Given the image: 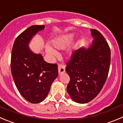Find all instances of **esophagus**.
Instances as JSON below:
<instances>
[{"instance_id":"esophagus-1","label":"esophagus","mask_w":123,"mask_h":123,"mask_svg":"<svg viewBox=\"0 0 123 123\" xmlns=\"http://www.w3.org/2000/svg\"><path fill=\"white\" fill-rule=\"evenodd\" d=\"M58 71L59 75L65 72V66L63 65H59L58 66Z\"/></svg>"}]
</instances>
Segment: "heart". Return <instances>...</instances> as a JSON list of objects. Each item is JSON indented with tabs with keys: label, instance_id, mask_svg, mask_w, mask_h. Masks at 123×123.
I'll return each instance as SVG.
<instances>
[{
	"label": "heart",
	"instance_id": "1",
	"mask_svg": "<svg viewBox=\"0 0 123 123\" xmlns=\"http://www.w3.org/2000/svg\"><path fill=\"white\" fill-rule=\"evenodd\" d=\"M72 36H61V37H58L57 38H54L51 41L52 46L56 49H63L66 46H67L70 42L71 40L72 39ZM45 51H46V54L51 57H55L57 55V52L52 48V47L49 46H46L45 47ZM73 49L71 48H69L66 51V54L68 55H71L73 54Z\"/></svg>",
	"mask_w": 123,
	"mask_h": 123
}]
</instances>
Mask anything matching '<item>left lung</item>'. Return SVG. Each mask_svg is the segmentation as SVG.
I'll return each mask as SVG.
<instances>
[{
	"instance_id": "1",
	"label": "left lung",
	"mask_w": 123,
	"mask_h": 123,
	"mask_svg": "<svg viewBox=\"0 0 123 123\" xmlns=\"http://www.w3.org/2000/svg\"><path fill=\"white\" fill-rule=\"evenodd\" d=\"M93 40L73 53L66 65L70 77L67 91L71 99L80 104L88 103L97 95L105 85L111 63V49L103 35L91 30Z\"/></svg>"
}]
</instances>
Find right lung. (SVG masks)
I'll list each match as a JSON object with an SVG mask.
<instances>
[{
    "mask_svg": "<svg viewBox=\"0 0 123 123\" xmlns=\"http://www.w3.org/2000/svg\"><path fill=\"white\" fill-rule=\"evenodd\" d=\"M45 28L44 25H32L15 40L11 52V69L16 87L22 96L31 103L45 100L52 82L58 76L57 64L46 62L40 54L29 47L34 36Z\"/></svg>",
    "mask_w": 123,
    "mask_h": 123,
    "instance_id": "right-lung-1",
    "label": "right lung"
}]
</instances>
